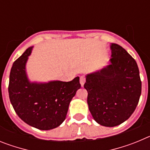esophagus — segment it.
Returning a JSON list of instances; mask_svg holds the SVG:
<instances>
[{
    "mask_svg": "<svg viewBox=\"0 0 150 150\" xmlns=\"http://www.w3.org/2000/svg\"><path fill=\"white\" fill-rule=\"evenodd\" d=\"M79 82H80V84H81L82 86H83L85 82H86V77L84 76H81L79 78Z\"/></svg>",
    "mask_w": 150,
    "mask_h": 150,
    "instance_id": "34e87169",
    "label": "esophagus"
}]
</instances>
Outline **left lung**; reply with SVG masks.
I'll return each instance as SVG.
<instances>
[{"label": "left lung", "instance_id": "left-lung-1", "mask_svg": "<svg viewBox=\"0 0 150 150\" xmlns=\"http://www.w3.org/2000/svg\"><path fill=\"white\" fill-rule=\"evenodd\" d=\"M110 64L88 74L84 84L91 116L106 127H114L126 121L136 109L141 95L136 61L116 43L110 45Z\"/></svg>", "mask_w": 150, "mask_h": 150}]
</instances>
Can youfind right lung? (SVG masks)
Returning <instances> with one entry per match:
<instances>
[{"mask_svg":"<svg viewBox=\"0 0 150 150\" xmlns=\"http://www.w3.org/2000/svg\"><path fill=\"white\" fill-rule=\"evenodd\" d=\"M32 48H28L12 66L9 97L22 121L40 130L53 129L65 120L70 102L81 87L79 77L70 82L30 83L25 65Z\"/></svg>","mask_w":150,"mask_h":150,"instance_id":"add662e5","label":"right lung"}]
</instances>
